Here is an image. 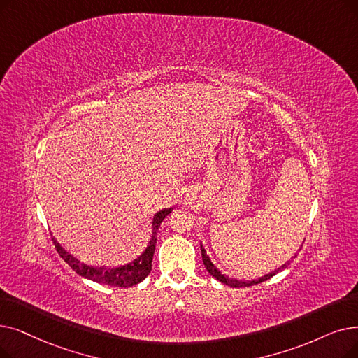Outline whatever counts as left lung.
Segmentation results:
<instances>
[{"instance_id": "left-lung-1", "label": "left lung", "mask_w": 358, "mask_h": 358, "mask_svg": "<svg viewBox=\"0 0 358 358\" xmlns=\"http://www.w3.org/2000/svg\"><path fill=\"white\" fill-rule=\"evenodd\" d=\"M200 250H201V260H203V265H205V268L208 269V272H209L215 279H217V281H220V282H222V284H225V285H228V287H232V288L252 287V285L260 284V282H263V281H268V279H269V278H272L275 273H278V272L281 271V269H285V268H287V263H285V265H282L281 268L276 269L275 272L268 273V275H265V276H262V278L256 279V281H247V282H244V281H237V279H231V278H228V276L222 275L220 271H217V268H216V266L213 265V263L210 262L209 256L206 255V250H205L203 245H201V244H200Z\"/></svg>"}]
</instances>
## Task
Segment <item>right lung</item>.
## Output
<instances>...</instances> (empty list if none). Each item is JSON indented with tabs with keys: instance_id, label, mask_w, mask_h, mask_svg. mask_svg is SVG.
I'll return each mask as SVG.
<instances>
[{
	"instance_id": "obj_1",
	"label": "right lung",
	"mask_w": 358,
	"mask_h": 358,
	"mask_svg": "<svg viewBox=\"0 0 358 358\" xmlns=\"http://www.w3.org/2000/svg\"><path fill=\"white\" fill-rule=\"evenodd\" d=\"M171 210H173L171 208L162 209L161 212H158L153 216L152 240L149 241V245L146 247V250L134 262L129 263V265H126V266H121V268L106 269V268H95V266L86 265V263L77 260L73 255H70L67 250H64V248L57 243L55 238H52V243L55 245V250L58 252V255L63 257V260L77 275L87 278V279H90V281H95L98 284L129 288L138 282H142L143 279L149 275V272L152 269V259H153V253H155V245H157V236H158L159 225L165 220V216L171 213Z\"/></svg>"
}]
</instances>
